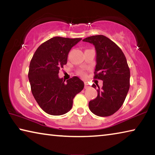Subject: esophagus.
<instances>
[{"mask_svg": "<svg viewBox=\"0 0 155 155\" xmlns=\"http://www.w3.org/2000/svg\"><path fill=\"white\" fill-rule=\"evenodd\" d=\"M89 87H90V85H89L87 82H85V89H87Z\"/></svg>", "mask_w": 155, "mask_h": 155, "instance_id": "esophagus-1", "label": "esophagus"}]
</instances>
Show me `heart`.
I'll use <instances>...</instances> for the list:
<instances>
[{
  "label": "heart",
  "instance_id": "1",
  "mask_svg": "<svg viewBox=\"0 0 155 155\" xmlns=\"http://www.w3.org/2000/svg\"><path fill=\"white\" fill-rule=\"evenodd\" d=\"M78 74H80L81 76H84L85 74V73L83 71H81H81L78 72Z\"/></svg>",
  "mask_w": 155,
  "mask_h": 155
}]
</instances>
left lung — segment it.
<instances>
[{
	"label": "left lung",
	"mask_w": 155,
	"mask_h": 155,
	"mask_svg": "<svg viewBox=\"0 0 155 155\" xmlns=\"http://www.w3.org/2000/svg\"><path fill=\"white\" fill-rule=\"evenodd\" d=\"M83 41L92 44L96 51L94 78L103 81L98 96L90 101L89 108L98 116L115 114L124 103L130 87V70L124 54L120 47L106 36L93 35ZM92 87L96 88L95 84Z\"/></svg>",
	"instance_id": "1"
}]
</instances>
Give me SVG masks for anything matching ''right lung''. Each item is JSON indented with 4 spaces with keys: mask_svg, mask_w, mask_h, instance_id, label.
<instances>
[{
    "mask_svg": "<svg viewBox=\"0 0 155 155\" xmlns=\"http://www.w3.org/2000/svg\"><path fill=\"white\" fill-rule=\"evenodd\" d=\"M81 38L54 37L38 47L31 59L28 77L33 96L43 111L52 115L66 114L73 99L84 87L77 77L66 81L59 77L61 68L67 64L71 48Z\"/></svg>",
    "mask_w": 155,
    "mask_h": 155,
    "instance_id": "obj_1",
    "label": "right lung"
}]
</instances>
